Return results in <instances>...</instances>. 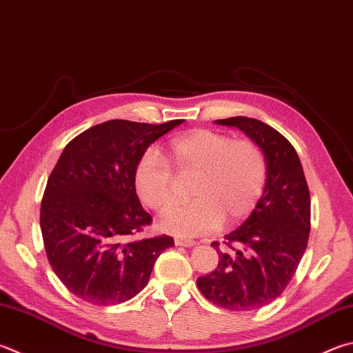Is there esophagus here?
<instances>
[{"label": "esophagus", "instance_id": "obj_1", "mask_svg": "<svg viewBox=\"0 0 353 353\" xmlns=\"http://www.w3.org/2000/svg\"><path fill=\"white\" fill-rule=\"evenodd\" d=\"M174 243H176V245H181V247H193V245H196L194 241H191V239H182V238H176V239H174Z\"/></svg>", "mask_w": 353, "mask_h": 353}]
</instances>
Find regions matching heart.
<instances>
[{
	"mask_svg": "<svg viewBox=\"0 0 353 353\" xmlns=\"http://www.w3.org/2000/svg\"><path fill=\"white\" fill-rule=\"evenodd\" d=\"M168 160L154 148L140 156L134 182L142 202L165 211L177 199L179 181L188 182L193 201L179 203L160 221L165 232L201 236L247 217L258 205L267 182V159L250 139L234 140L213 130H193L172 139Z\"/></svg>",
	"mask_w": 353,
	"mask_h": 353,
	"instance_id": "heart-1",
	"label": "heart"
}]
</instances>
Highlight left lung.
Masks as SVG:
<instances>
[{"label":"left lung","mask_w":353,"mask_h":353,"mask_svg":"<svg viewBox=\"0 0 353 353\" xmlns=\"http://www.w3.org/2000/svg\"><path fill=\"white\" fill-rule=\"evenodd\" d=\"M236 126L267 159V182L258 205L239 228L225 236L217 267L197 279L205 298L222 309L248 312L276 299L294 276L310 233V193L292 143L274 128L238 115L216 120Z\"/></svg>","instance_id":"obj_1"}]
</instances>
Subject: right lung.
I'll list each match as a JSON object with an SVG mask.
<instances>
[{
  "mask_svg": "<svg viewBox=\"0 0 353 353\" xmlns=\"http://www.w3.org/2000/svg\"><path fill=\"white\" fill-rule=\"evenodd\" d=\"M183 120L162 125L108 120L66 145L48 179L40 227L48 261L77 298L94 305L125 303L148 284L171 236L137 239L152 222L134 171L143 151Z\"/></svg>",
  "mask_w": 353,
  "mask_h": 353,
  "instance_id": "1",
  "label": "right lung"
}]
</instances>
